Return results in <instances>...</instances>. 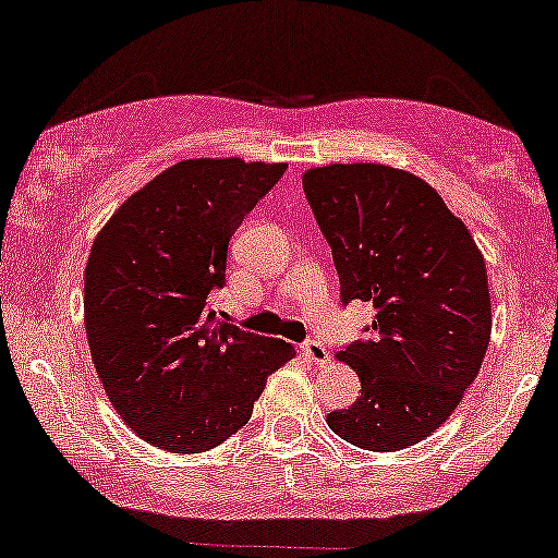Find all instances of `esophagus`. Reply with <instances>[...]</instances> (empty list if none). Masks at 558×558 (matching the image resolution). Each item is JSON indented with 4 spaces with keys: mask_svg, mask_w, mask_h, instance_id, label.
Here are the masks:
<instances>
[{
    "mask_svg": "<svg viewBox=\"0 0 558 558\" xmlns=\"http://www.w3.org/2000/svg\"><path fill=\"white\" fill-rule=\"evenodd\" d=\"M302 355L307 357L310 363H315V365H325L327 361H330V350H327L323 342H317V340H310V342H304L302 345Z\"/></svg>",
    "mask_w": 558,
    "mask_h": 558,
    "instance_id": "obj_1",
    "label": "esophagus"
}]
</instances>
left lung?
Segmentation results:
<instances>
[{"instance_id":"left-lung-1","label":"left lung","mask_w":558,"mask_h":558,"mask_svg":"<svg viewBox=\"0 0 558 558\" xmlns=\"http://www.w3.org/2000/svg\"><path fill=\"white\" fill-rule=\"evenodd\" d=\"M304 195L332 248L342 302H373L371 340L335 357L361 378L327 426L371 452L407 449L452 416L493 330L485 256L468 226L414 172L312 167Z\"/></svg>"}]
</instances>
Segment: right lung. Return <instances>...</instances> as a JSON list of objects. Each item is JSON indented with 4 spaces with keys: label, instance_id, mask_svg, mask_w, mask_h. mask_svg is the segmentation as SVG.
<instances>
[{
    "label": "right lung",
    "instance_id": "right-lung-1",
    "mask_svg": "<svg viewBox=\"0 0 558 558\" xmlns=\"http://www.w3.org/2000/svg\"><path fill=\"white\" fill-rule=\"evenodd\" d=\"M284 162L182 159L129 195L86 264L83 323L104 391L136 437L178 454L248 424L294 345L216 319L228 241Z\"/></svg>",
    "mask_w": 558,
    "mask_h": 558
}]
</instances>
